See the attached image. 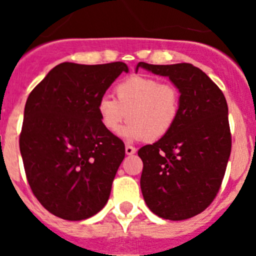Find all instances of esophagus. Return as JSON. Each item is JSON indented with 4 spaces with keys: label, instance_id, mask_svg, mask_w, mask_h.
<instances>
[{
    "label": "esophagus",
    "instance_id": "34e87169",
    "mask_svg": "<svg viewBox=\"0 0 256 256\" xmlns=\"http://www.w3.org/2000/svg\"><path fill=\"white\" fill-rule=\"evenodd\" d=\"M136 148H133V146H130V144H126V155H133V154H136Z\"/></svg>",
    "mask_w": 256,
    "mask_h": 256
}]
</instances>
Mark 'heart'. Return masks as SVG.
I'll return each instance as SVG.
<instances>
[{
	"instance_id": "1",
	"label": "heart",
	"mask_w": 256,
	"mask_h": 256,
	"mask_svg": "<svg viewBox=\"0 0 256 256\" xmlns=\"http://www.w3.org/2000/svg\"><path fill=\"white\" fill-rule=\"evenodd\" d=\"M115 96H102L97 102L101 124L115 133L122 130L126 140L159 141L177 124L182 108L180 88L173 83H162L158 78L136 74L115 86Z\"/></svg>"
}]
</instances>
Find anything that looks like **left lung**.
Segmentation results:
<instances>
[{
  "instance_id": "left-lung-1",
  "label": "left lung",
  "mask_w": 256,
  "mask_h": 256,
  "mask_svg": "<svg viewBox=\"0 0 256 256\" xmlns=\"http://www.w3.org/2000/svg\"><path fill=\"white\" fill-rule=\"evenodd\" d=\"M138 68L168 76L182 96L177 124L138 150L144 162L141 191L160 218L184 220L204 212L220 188L230 155L228 106L223 92L198 68L182 62Z\"/></svg>"
}]
</instances>
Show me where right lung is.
Instances as JSON below:
<instances>
[{
	"mask_svg": "<svg viewBox=\"0 0 256 256\" xmlns=\"http://www.w3.org/2000/svg\"><path fill=\"white\" fill-rule=\"evenodd\" d=\"M128 66L56 65L26 100L20 133L26 180L44 209L66 220L94 216L108 202L126 155L105 130L97 102Z\"/></svg>",
	"mask_w": 256,
	"mask_h": 256,
	"instance_id": "add662e5",
	"label": "right lung"
}]
</instances>
